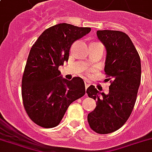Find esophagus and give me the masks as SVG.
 <instances>
[{"mask_svg":"<svg viewBox=\"0 0 152 152\" xmlns=\"http://www.w3.org/2000/svg\"><path fill=\"white\" fill-rule=\"evenodd\" d=\"M84 84H85V88H87L90 85V82L88 80H84Z\"/></svg>","mask_w":152,"mask_h":152,"instance_id":"obj_1","label":"esophagus"}]
</instances>
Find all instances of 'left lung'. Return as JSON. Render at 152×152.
Masks as SVG:
<instances>
[{"label": "left lung", "mask_w": 152, "mask_h": 152, "mask_svg": "<svg viewBox=\"0 0 152 152\" xmlns=\"http://www.w3.org/2000/svg\"><path fill=\"white\" fill-rule=\"evenodd\" d=\"M96 34L107 51L104 72L113 80L107 95L93 85L88 88V97L96 100V107L88 115V121L96 133L108 134L124 124L135 106L141 80L140 57L124 32L99 30Z\"/></svg>", "instance_id": "8db88e82"}]
</instances>
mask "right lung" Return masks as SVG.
<instances>
[{
    "label": "right lung",
    "instance_id": "add662e5",
    "mask_svg": "<svg viewBox=\"0 0 152 152\" xmlns=\"http://www.w3.org/2000/svg\"><path fill=\"white\" fill-rule=\"evenodd\" d=\"M91 28L58 24L45 30L32 46L22 77L23 104L29 118L40 127L51 128L63 119L68 106L85 94L83 79L68 80L59 67L68 61L74 41Z\"/></svg>",
    "mask_w": 152,
    "mask_h": 152
}]
</instances>
